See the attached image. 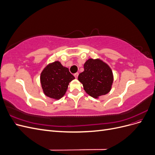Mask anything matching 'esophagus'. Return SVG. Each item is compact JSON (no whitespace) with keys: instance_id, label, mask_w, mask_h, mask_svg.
Listing matches in <instances>:
<instances>
[{"instance_id":"1","label":"esophagus","mask_w":155,"mask_h":155,"mask_svg":"<svg viewBox=\"0 0 155 155\" xmlns=\"http://www.w3.org/2000/svg\"><path fill=\"white\" fill-rule=\"evenodd\" d=\"M78 75H79V73H78V72H77V73H76V74H74V76H75V78H78Z\"/></svg>"}]
</instances>
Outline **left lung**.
Segmentation results:
<instances>
[{
  "label": "left lung",
  "instance_id": "1",
  "mask_svg": "<svg viewBox=\"0 0 155 155\" xmlns=\"http://www.w3.org/2000/svg\"><path fill=\"white\" fill-rule=\"evenodd\" d=\"M83 66L84 71L79 74L78 80L87 94L97 99L110 91L114 76L109 64L100 59L90 58Z\"/></svg>",
  "mask_w": 155,
  "mask_h": 155
}]
</instances>
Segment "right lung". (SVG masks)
I'll use <instances>...</instances> for the list:
<instances>
[{"mask_svg":"<svg viewBox=\"0 0 155 155\" xmlns=\"http://www.w3.org/2000/svg\"><path fill=\"white\" fill-rule=\"evenodd\" d=\"M74 79L68 68L63 67L59 61L46 65L40 76L41 87L45 95L55 100L64 96L69 83Z\"/></svg>","mask_w":155,"mask_h":155,"instance_id":"right-lung-1","label":"right lung"}]
</instances>
